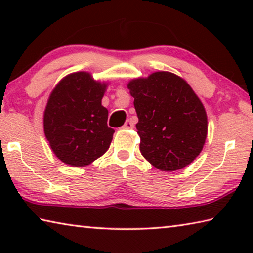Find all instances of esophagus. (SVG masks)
Listing matches in <instances>:
<instances>
[{
	"label": "esophagus",
	"mask_w": 253,
	"mask_h": 253,
	"mask_svg": "<svg viewBox=\"0 0 253 253\" xmlns=\"http://www.w3.org/2000/svg\"><path fill=\"white\" fill-rule=\"evenodd\" d=\"M134 127V124H132L130 121H127L125 123V125H124V128H132Z\"/></svg>",
	"instance_id": "esophagus-1"
}]
</instances>
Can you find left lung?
<instances>
[{
    "mask_svg": "<svg viewBox=\"0 0 253 253\" xmlns=\"http://www.w3.org/2000/svg\"><path fill=\"white\" fill-rule=\"evenodd\" d=\"M138 117L142 155L165 172L191 164L203 148L208 118L202 102L186 81L168 71L128 84Z\"/></svg>",
    "mask_w": 253,
    "mask_h": 253,
    "instance_id": "8db88e82",
    "label": "left lung"
}]
</instances>
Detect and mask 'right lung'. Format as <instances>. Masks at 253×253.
<instances>
[{"mask_svg":"<svg viewBox=\"0 0 253 253\" xmlns=\"http://www.w3.org/2000/svg\"><path fill=\"white\" fill-rule=\"evenodd\" d=\"M105 84L87 72H75L54 88L45 107L46 139L60 161L71 166L90 164L109 148L115 130L101 106Z\"/></svg>","mask_w":253,"mask_h":253,"instance_id":"add662e5","label":"right lung"}]
</instances>
